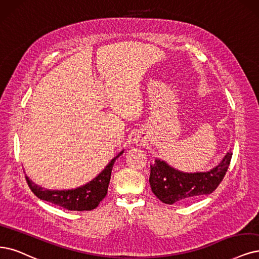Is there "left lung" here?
I'll return each mask as SVG.
<instances>
[{
  "label": "left lung",
  "mask_w": 259,
  "mask_h": 259,
  "mask_svg": "<svg viewBox=\"0 0 259 259\" xmlns=\"http://www.w3.org/2000/svg\"><path fill=\"white\" fill-rule=\"evenodd\" d=\"M232 156L233 152H227L219 165L209 171L199 173H184L157 159L155 164L150 165L149 184L152 193L167 205L212 193L223 180Z\"/></svg>",
  "instance_id": "left-lung-1"
}]
</instances>
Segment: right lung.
<instances>
[{
	"label": "right lung",
	"mask_w": 259,
	"mask_h": 259,
	"mask_svg": "<svg viewBox=\"0 0 259 259\" xmlns=\"http://www.w3.org/2000/svg\"><path fill=\"white\" fill-rule=\"evenodd\" d=\"M122 152L123 151L119 152L116 157L112 159L110 163L105 166L97 177L90 181L89 184L76 189L63 191L47 190L35 185L32 180L25 176L26 183L32 190V192L38 198L46 200V202L52 203L64 209L75 210V211H84V210L89 211V210H93L97 207L107 195L114 162Z\"/></svg>",
	"instance_id": "right-lung-1"
}]
</instances>
